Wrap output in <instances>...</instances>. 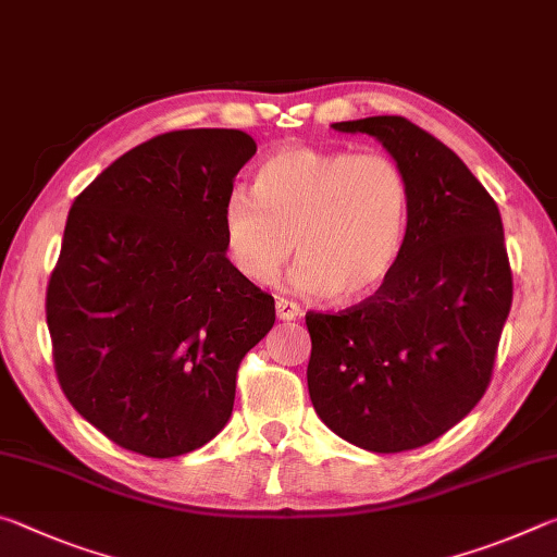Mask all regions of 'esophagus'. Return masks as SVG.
Here are the masks:
<instances>
[{
    "label": "esophagus",
    "instance_id": "obj_1",
    "mask_svg": "<svg viewBox=\"0 0 557 557\" xmlns=\"http://www.w3.org/2000/svg\"><path fill=\"white\" fill-rule=\"evenodd\" d=\"M275 312L282 322H292V319L301 317L299 305H295V301H289V299H282V297H277V301H275Z\"/></svg>",
    "mask_w": 557,
    "mask_h": 557
}]
</instances>
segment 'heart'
I'll return each mask as SVG.
<instances>
[{
  "label": "heart",
  "mask_w": 557,
  "mask_h": 557,
  "mask_svg": "<svg viewBox=\"0 0 557 557\" xmlns=\"http://www.w3.org/2000/svg\"><path fill=\"white\" fill-rule=\"evenodd\" d=\"M410 186L393 159L346 149H277L256 186L238 182L223 203L233 265L272 285L299 252L292 287L356 299L379 289L400 258Z\"/></svg>",
  "instance_id": "b5f03b06"
}]
</instances>
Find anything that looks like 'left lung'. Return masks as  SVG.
<instances>
[{
    "label": "left lung",
    "mask_w": 557,
    "mask_h": 557,
    "mask_svg": "<svg viewBox=\"0 0 557 557\" xmlns=\"http://www.w3.org/2000/svg\"><path fill=\"white\" fill-rule=\"evenodd\" d=\"M379 139L410 186L388 280L342 314H307L309 398L324 425L369 451H405L482 400L513 282L498 206L447 145L398 115L334 122Z\"/></svg>",
    "instance_id": "left-lung-1"
}]
</instances>
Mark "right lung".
Listing matches in <instances>:
<instances>
[{
  "mask_svg": "<svg viewBox=\"0 0 557 557\" xmlns=\"http://www.w3.org/2000/svg\"><path fill=\"white\" fill-rule=\"evenodd\" d=\"M256 149L240 129L166 132L71 206L46 292L55 373L73 408L137 455L219 435L243 356L275 324V299L223 238L225 194Z\"/></svg>",
  "mask_w": 557,
  "mask_h": 557,
  "instance_id": "add662e5",
  "label": "right lung"
}]
</instances>
